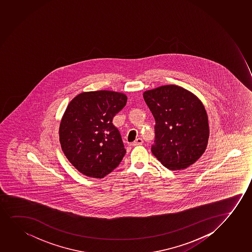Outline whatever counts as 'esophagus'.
I'll return each instance as SVG.
<instances>
[{
  "mask_svg": "<svg viewBox=\"0 0 252 252\" xmlns=\"http://www.w3.org/2000/svg\"><path fill=\"white\" fill-rule=\"evenodd\" d=\"M143 143H144L143 139L140 138V137H138V138H137V139H136V140L131 144V145H132V146H137V145H141V144H143Z\"/></svg>",
  "mask_w": 252,
  "mask_h": 252,
  "instance_id": "esophagus-1",
  "label": "esophagus"
}]
</instances>
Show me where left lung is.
<instances>
[{
    "label": "left lung",
    "mask_w": 252,
    "mask_h": 252,
    "mask_svg": "<svg viewBox=\"0 0 252 252\" xmlns=\"http://www.w3.org/2000/svg\"><path fill=\"white\" fill-rule=\"evenodd\" d=\"M155 118V144L151 151L164 167L181 170L195 163L208 145L206 110L192 92L168 85L144 92Z\"/></svg>",
    "instance_id": "8db88e82"
}]
</instances>
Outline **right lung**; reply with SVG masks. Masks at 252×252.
Here are the masks:
<instances>
[{
	"instance_id": "right-lung-1",
	"label": "right lung",
	"mask_w": 252,
	"mask_h": 252,
	"mask_svg": "<svg viewBox=\"0 0 252 252\" xmlns=\"http://www.w3.org/2000/svg\"><path fill=\"white\" fill-rule=\"evenodd\" d=\"M127 96L112 91L82 92L67 105L59 128L63 153L77 170L101 179L119 166L126 151L113 118Z\"/></svg>"
}]
</instances>
